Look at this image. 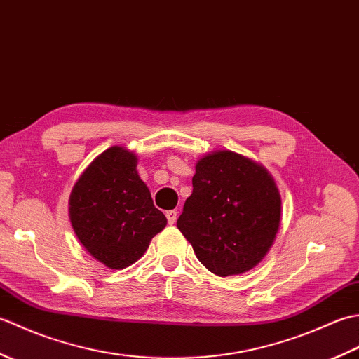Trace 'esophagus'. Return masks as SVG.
<instances>
[{
	"instance_id": "esophagus-1",
	"label": "esophagus",
	"mask_w": 359,
	"mask_h": 359,
	"mask_svg": "<svg viewBox=\"0 0 359 359\" xmlns=\"http://www.w3.org/2000/svg\"><path fill=\"white\" fill-rule=\"evenodd\" d=\"M166 219H168V224H170V225L175 224V220H177V211H175V210L166 211Z\"/></svg>"
}]
</instances>
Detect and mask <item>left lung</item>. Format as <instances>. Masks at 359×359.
Listing matches in <instances>:
<instances>
[{
	"label": "left lung",
	"instance_id": "8db88e82",
	"mask_svg": "<svg viewBox=\"0 0 359 359\" xmlns=\"http://www.w3.org/2000/svg\"><path fill=\"white\" fill-rule=\"evenodd\" d=\"M280 224V194L270 172L233 151L196 163L193 194L177 228L197 259L217 276L253 269L269 253Z\"/></svg>",
	"mask_w": 359,
	"mask_h": 359
}]
</instances>
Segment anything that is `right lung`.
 Segmentation results:
<instances>
[{
  "mask_svg": "<svg viewBox=\"0 0 359 359\" xmlns=\"http://www.w3.org/2000/svg\"><path fill=\"white\" fill-rule=\"evenodd\" d=\"M137 162L134 152L121 147L103 151L75 182L69 197L71 224L81 245L114 270L139 261L166 226Z\"/></svg>",
  "mask_w": 359,
  "mask_h": 359,
  "instance_id": "add662e5",
  "label": "right lung"
}]
</instances>
